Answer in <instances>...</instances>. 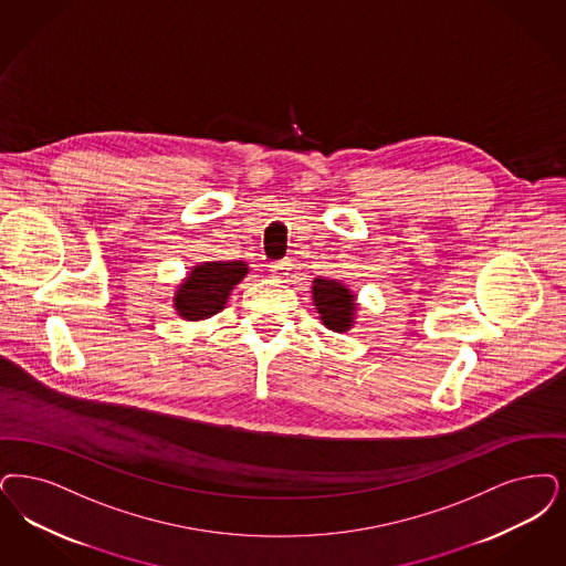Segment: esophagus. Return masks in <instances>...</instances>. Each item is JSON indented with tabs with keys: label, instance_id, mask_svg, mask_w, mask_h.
<instances>
[{
	"label": "esophagus",
	"instance_id": "1",
	"mask_svg": "<svg viewBox=\"0 0 566 566\" xmlns=\"http://www.w3.org/2000/svg\"><path fill=\"white\" fill-rule=\"evenodd\" d=\"M291 270H293V263H291L289 259H284V261H275V263L270 265V272L273 273V277H275V280H284Z\"/></svg>",
	"mask_w": 566,
	"mask_h": 566
}]
</instances>
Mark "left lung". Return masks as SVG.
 Segmentation results:
<instances>
[{
	"mask_svg": "<svg viewBox=\"0 0 566 566\" xmlns=\"http://www.w3.org/2000/svg\"><path fill=\"white\" fill-rule=\"evenodd\" d=\"M312 298L322 324L333 333H347L356 324L360 310L358 294L335 277L317 275L312 282Z\"/></svg>",
	"mask_w": 566,
	"mask_h": 566,
	"instance_id": "left-lung-1",
	"label": "left lung"
}]
</instances>
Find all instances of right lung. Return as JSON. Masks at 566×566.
Listing matches in <instances>:
<instances>
[{
  "instance_id": "obj_1",
  "label": "right lung",
  "mask_w": 566,
  "mask_h": 566,
  "mask_svg": "<svg viewBox=\"0 0 566 566\" xmlns=\"http://www.w3.org/2000/svg\"><path fill=\"white\" fill-rule=\"evenodd\" d=\"M249 272V263L244 261H203L193 265L172 296L177 316L187 322L217 316L226 310L229 294Z\"/></svg>"
}]
</instances>
